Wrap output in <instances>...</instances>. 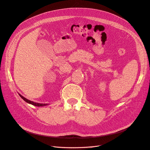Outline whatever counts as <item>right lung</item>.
I'll return each instance as SVG.
<instances>
[{
    "mask_svg": "<svg viewBox=\"0 0 150 150\" xmlns=\"http://www.w3.org/2000/svg\"><path fill=\"white\" fill-rule=\"evenodd\" d=\"M18 94H19V96H20L25 102H26L27 103H29V104H31V105H34V106H44L48 105L47 103H39L34 102H33V101H31V100H28V99L25 98L24 97H23V96H22V95H21L20 94L18 93Z\"/></svg>",
    "mask_w": 150,
    "mask_h": 150,
    "instance_id": "right-lung-1",
    "label": "right lung"
}]
</instances>
